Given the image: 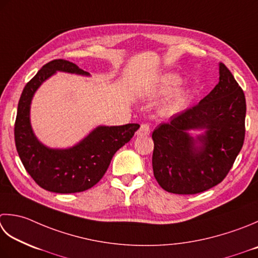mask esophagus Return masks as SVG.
Instances as JSON below:
<instances>
[{
    "label": "esophagus",
    "mask_w": 258,
    "mask_h": 258,
    "mask_svg": "<svg viewBox=\"0 0 258 258\" xmlns=\"http://www.w3.org/2000/svg\"><path fill=\"white\" fill-rule=\"evenodd\" d=\"M150 132H151V126L149 124H142L136 134H138V136H146L150 134Z\"/></svg>",
    "instance_id": "34e87169"
}]
</instances>
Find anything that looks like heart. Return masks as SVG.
Segmentation results:
<instances>
[{
  "instance_id": "b5f03b06",
  "label": "heart",
  "mask_w": 258,
  "mask_h": 258,
  "mask_svg": "<svg viewBox=\"0 0 258 258\" xmlns=\"http://www.w3.org/2000/svg\"><path fill=\"white\" fill-rule=\"evenodd\" d=\"M181 79L179 76L174 74H164L155 80V82L150 85L145 89L144 96L148 98H156L159 96H162L170 93L171 90L174 89L176 86H179ZM189 97L188 89H178L176 92L171 96L168 103L165 104V112L169 114H173L182 107Z\"/></svg>"
}]
</instances>
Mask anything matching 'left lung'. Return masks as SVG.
I'll use <instances>...</instances> for the list:
<instances>
[{"instance_id":"8db88e82","label":"left lung","mask_w":258,"mask_h":258,"mask_svg":"<svg viewBox=\"0 0 258 258\" xmlns=\"http://www.w3.org/2000/svg\"><path fill=\"white\" fill-rule=\"evenodd\" d=\"M245 116L243 89L220 62L215 88L154 130L152 166L158 183L176 195L204 192L220 183L243 148ZM191 130L203 134L194 137Z\"/></svg>"}]
</instances>
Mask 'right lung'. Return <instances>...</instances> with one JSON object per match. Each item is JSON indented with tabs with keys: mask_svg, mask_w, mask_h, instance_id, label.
I'll return each mask as SVG.
<instances>
[{
	"mask_svg": "<svg viewBox=\"0 0 258 258\" xmlns=\"http://www.w3.org/2000/svg\"><path fill=\"white\" fill-rule=\"evenodd\" d=\"M57 72L90 76L77 64L63 59L45 63L25 85L20 97L14 124L15 146L27 172L41 188L55 194L82 192L103 178L116 151L133 138L140 125H100L72 148L45 146L33 132L30 108L38 88Z\"/></svg>",
	"mask_w": 258,
	"mask_h": 258,
	"instance_id": "add662e5",
	"label": "right lung"
}]
</instances>
